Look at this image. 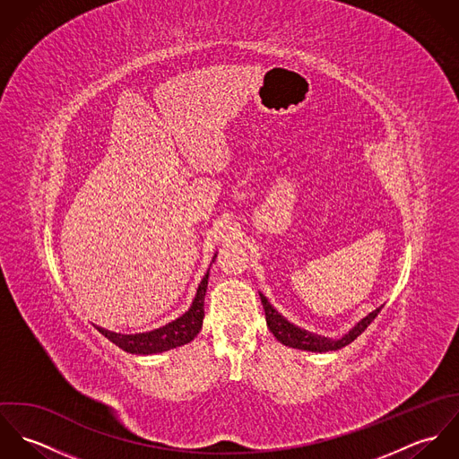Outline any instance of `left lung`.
Masks as SVG:
<instances>
[{
  "mask_svg": "<svg viewBox=\"0 0 459 459\" xmlns=\"http://www.w3.org/2000/svg\"><path fill=\"white\" fill-rule=\"evenodd\" d=\"M262 299L263 309H264V318H266V325L270 328V332L275 335L277 341H281L282 344L290 346V348H299V350H307V351H333L339 350L346 344H350L351 341H355L366 328L371 325V322L378 316V313L382 311V307L375 309L373 313H369L366 318H362L355 327L351 328L346 335H342L341 339L333 341V339H327L324 335H315L307 330L295 327L290 322H286L270 304L268 300L260 295Z\"/></svg>",
  "mask_w": 459,
  "mask_h": 459,
  "instance_id": "1",
  "label": "left lung"
}]
</instances>
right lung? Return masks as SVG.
I'll list each match as a JSON object with an SVG mask.
<instances>
[{
  "label": "right lung",
  "mask_w": 459,
  "mask_h": 459,
  "mask_svg": "<svg viewBox=\"0 0 459 459\" xmlns=\"http://www.w3.org/2000/svg\"><path fill=\"white\" fill-rule=\"evenodd\" d=\"M208 284V273L203 277L201 284L197 286L196 299L191 306V309L182 315L178 320L168 324L166 327L157 328L146 333H117L99 327V332L108 337L111 342H115L118 348H122L127 353L135 355H152L173 350L177 346H184L191 342L203 325L204 318V293Z\"/></svg>",
  "instance_id": "obj_1"
}]
</instances>
